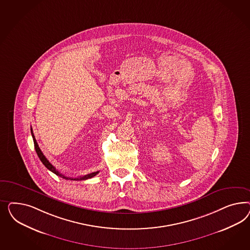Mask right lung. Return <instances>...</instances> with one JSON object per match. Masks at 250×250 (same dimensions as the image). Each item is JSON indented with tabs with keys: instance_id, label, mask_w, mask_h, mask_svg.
<instances>
[{
	"instance_id": "1",
	"label": "right lung",
	"mask_w": 250,
	"mask_h": 250,
	"mask_svg": "<svg viewBox=\"0 0 250 250\" xmlns=\"http://www.w3.org/2000/svg\"><path fill=\"white\" fill-rule=\"evenodd\" d=\"M31 134H32V136H33V140H34V144H35V149H36V151H37L38 158L40 159L41 162L45 165V167H46L47 169H49L50 171H52L55 174L60 176V177L65 179V180H70V181H73V180H74V181L88 180V179H91L92 177H94L95 175L98 174L99 171H96V172H92V173H90V174L84 175V176H82V177H78V178H69V177H67V176H64V175L61 173L58 169H56V167H55L46 159L45 156H44V154L42 153L41 149H40L39 146H38V142H37V140H36V138H35V136H34V133H33L32 128H31Z\"/></svg>"
}]
</instances>
